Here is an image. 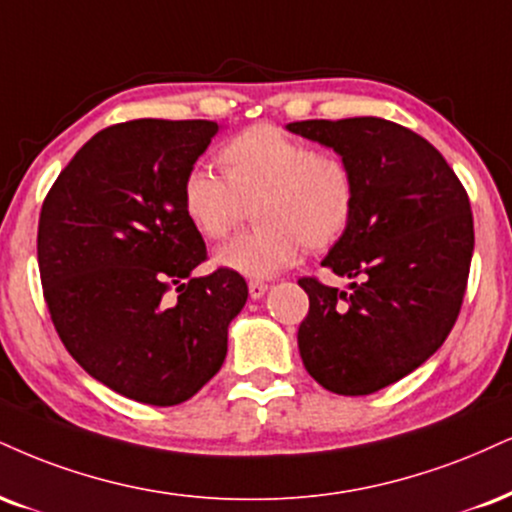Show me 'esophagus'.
Here are the masks:
<instances>
[{"label": "esophagus", "mask_w": 512, "mask_h": 512, "mask_svg": "<svg viewBox=\"0 0 512 512\" xmlns=\"http://www.w3.org/2000/svg\"><path fill=\"white\" fill-rule=\"evenodd\" d=\"M248 291H250V298L252 300H260V298H264V293L269 291V286L264 281H250L248 283Z\"/></svg>", "instance_id": "34e87169"}]
</instances>
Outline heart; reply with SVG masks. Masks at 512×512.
<instances>
[{
	"label": "heart",
	"mask_w": 512,
	"mask_h": 512,
	"mask_svg": "<svg viewBox=\"0 0 512 512\" xmlns=\"http://www.w3.org/2000/svg\"><path fill=\"white\" fill-rule=\"evenodd\" d=\"M224 178L209 169L188 171L181 207L190 226L207 240H221L252 205L257 229L214 252V267L245 279H272L300 260L303 248H331L348 231L355 212V178L334 152L257 123L219 152Z\"/></svg>",
	"instance_id": "obj_1"
}]
</instances>
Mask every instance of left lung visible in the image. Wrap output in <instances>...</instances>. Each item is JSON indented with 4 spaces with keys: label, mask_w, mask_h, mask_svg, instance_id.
Instances as JSON below:
<instances>
[{
    "label": "left lung",
    "mask_w": 512,
    "mask_h": 512,
    "mask_svg": "<svg viewBox=\"0 0 512 512\" xmlns=\"http://www.w3.org/2000/svg\"><path fill=\"white\" fill-rule=\"evenodd\" d=\"M288 131L331 147L355 178V212L322 267L353 293L298 283L310 312L303 365L338 396H367L408 377L451 334L470 274L474 229L458 176L422 135L379 116L295 121Z\"/></svg>",
    "instance_id": "obj_1"
}]
</instances>
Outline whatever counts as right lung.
<instances>
[{"instance_id": "add662e5", "label": "right lung", "mask_w": 512, "mask_h": 512, "mask_svg": "<svg viewBox=\"0 0 512 512\" xmlns=\"http://www.w3.org/2000/svg\"><path fill=\"white\" fill-rule=\"evenodd\" d=\"M221 131L135 119L85 143L40 212L38 262L54 329L92 379L145 405L193 398L224 365L248 300L240 274L193 276L205 240L181 186ZM174 285L177 300L165 298Z\"/></svg>"}]
</instances>
